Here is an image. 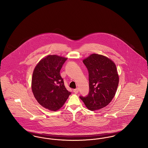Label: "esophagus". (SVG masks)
Segmentation results:
<instances>
[{
    "mask_svg": "<svg viewBox=\"0 0 148 148\" xmlns=\"http://www.w3.org/2000/svg\"><path fill=\"white\" fill-rule=\"evenodd\" d=\"M73 92H74L75 94H77V92H79V89L77 88L74 89V90H73Z\"/></svg>",
    "mask_w": 148,
    "mask_h": 148,
    "instance_id": "obj_1",
    "label": "esophagus"
}]
</instances>
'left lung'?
<instances>
[{
    "label": "left lung",
    "instance_id": "8db88e82",
    "mask_svg": "<svg viewBox=\"0 0 148 148\" xmlns=\"http://www.w3.org/2000/svg\"><path fill=\"white\" fill-rule=\"evenodd\" d=\"M83 62L88 71L89 92L86 97L79 98L92 111L106 107L115 96L119 84L115 64L107 57L97 54Z\"/></svg>",
    "mask_w": 148,
    "mask_h": 148
}]
</instances>
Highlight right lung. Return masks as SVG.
I'll return each mask as SVG.
<instances>
[{"mask_svg": "<svg viewBox=\"0 0 148 148\" xmlns=\"http://www.w3.org/2000/svg\"><path fill=\"white\" fill-rule=\"evenodd\" d=\"M67 58L56 55L48 56L36 65L32 80V89L36 100L51 111L59 109L71 92L66 90L60 74Z\"/></svg>", "mask_w": 148, "mask_h": 148, "instance_id": "add662e5", "label": "right lung"}]
</instances>
